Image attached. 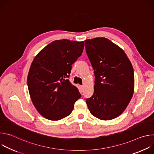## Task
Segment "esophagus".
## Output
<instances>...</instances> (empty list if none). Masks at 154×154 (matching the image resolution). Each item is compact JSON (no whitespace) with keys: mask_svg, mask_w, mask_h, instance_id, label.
Returning a JSON list of instances; mask_svg holds the SVG:
<instances>
[{"mask_svg":"<svg viewBox=\"0 0 154 154\" xmlns=\"http://www.w3.org/2000/svg\"><path fill=\"white\" fill-rule=\"evenodd\" d=\"M80 88L83 90V87H84V86L83 85H80Z\"/></svg>","mask_w":154,"mask_h":154,"instance_id":"obj_1","label":"esophagus"}]
</instances>
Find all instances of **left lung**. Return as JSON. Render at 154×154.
<instances>
[{
  "label": "left lung",
  "instance_id": "1",
  "mask_svg": "<svg viewBox=\"0 0 154 154\" xmlns=\"http://www.w3.org/2000/svg\"><path fill=\"white\" fill-rule=\"evenodd\" d=\"M94 69V92L86 102L90 113L101 120L119 116L134 94V71L124 51L105 38L85 41Z\"/></svg>",
  "mask_w": 154,
  "mask_h": 154
}]
</instances>
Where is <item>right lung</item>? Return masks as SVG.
<instances>
[{
	"instance_id": "obj_1",
	"label": "right lung",
	"mask_w": 154,
	"mask_h": 154,
	"mask_svg": "<svg viewBox=\"0 0 154 154\" xmlns=\"http://www.w3.org/2000/svg\"><path fill=\"white\" fill-rule=\"evenodd\" d=\"M84 42L56 40L35 57L27 85L32 101L41 116L58 121L69 115L81 94L69 78L72 64L82 55Z\"/></svg>"
}]
</instances>
